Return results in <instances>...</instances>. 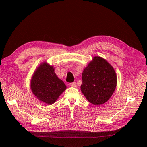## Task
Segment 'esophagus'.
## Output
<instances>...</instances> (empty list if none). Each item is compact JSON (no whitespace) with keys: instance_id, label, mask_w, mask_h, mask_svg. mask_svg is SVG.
Masks as SVG:
<instances>
[{"instance_id":"1","label":"esophagus","mask_w":147,"mask_h":147,"mask_svg":"<svg viewBox=\"0 0 147 147\" xmlns=\"http://www.w3.org/2000/svg\"><path fill=\"white\" fill-rule=\"evenodd\" d=\"M69 85L70 86H72V87H76L77 86V84L75 82H72V83H70L69 84Z\"/></svg>"}]
</instances>
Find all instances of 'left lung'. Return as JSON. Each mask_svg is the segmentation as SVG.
I'll list each match as a JSON object with an SVG mask.
<instances>
[{"label":"left lung","mask_w":147,"mask_h":147,"mask_svg":"<svg viewBox=\"0 0 147 147\" xmlns=\"http://www.w3.org/2000/svg\"><path fill=\"white\" fill-rule=\"evenodd\" d=\"M81 91L86 99L94 105L107 101L114 92L117 83L113 67L104 58L94 56L82 73Z\"/></svg>","instance_id":"1"}]
</instances>
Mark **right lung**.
Listing matches in <instances>:
<instances>
[{
    "instance_id": "1",
    "label": "right lung",
    "mask_w": 147,
    "mask_h": 147,
    "mask_svg": "<svg viewBox=\"0 0 147 147\" xmlns=\"http://www.w3.org/2000/svg\"><path fill=\"white\" fill-rule=\"evenodd\" d=\"M30 88L38 100L51 105L55 103L67 88L64 83L57 77L53 66L43 63L32 75Z\"/></svg>"
}]
</instances>
